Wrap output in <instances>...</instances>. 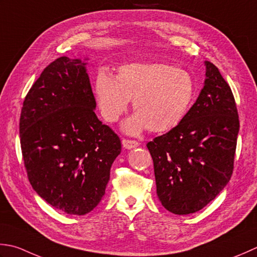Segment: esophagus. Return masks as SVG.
Returning <instances> with one entry per match:
<instances>
[{
    "mask_svg": "<svg viewBox=\"0 0 257 257\" xmlns=\"http://www.w3.org/2000/svg\"><path fill=\"white\" fill-rule=\"evenodd\" d=\"M122 146L125 149H133L139 146V143L136 142V140H130V139H122Z\"/></svg>",
    "mask_w": 257,
    "mask_h": 257,
    "instance_id": "esophagus-1",
    "label": "esophagus"
}]
</instances>
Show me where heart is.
<instances>
[{"mask_svg":"<svg viewBox=\"0 0 257 257\" xmlns=\"http://www.w3.org/2000/svg\"><path fill=\"white\" fill-rule=\"evenodd\" d=\"M93 92L102 117L117 121L130 100L137 112L122 123L129 135L149 128L153 133L169 132L183 121L194 102L196 84L187 70L163 62L127 63L115 77L99 71Z\"/></svg>","mask_w":257,"mask_h":257,"instance_id":"heart-1","label":"heart"}]
</instances>
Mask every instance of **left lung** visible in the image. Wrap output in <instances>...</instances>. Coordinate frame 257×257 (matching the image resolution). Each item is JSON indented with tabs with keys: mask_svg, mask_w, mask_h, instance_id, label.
Returning a JSON list of instances; mask_svg holds the SVG:
<instances>
[{
	"mask_svg": "<svg viewBox=\"0 0 257 257\" xmlns=\"http://www.w3.org/2000/svg\"><path fill=\"white\" fill-rule=\"evenodd\" d=\"M205 65L204 88L185 119L147 144L158 198L177 215L204 208L233 174L239 132L237 108L219 70L209 61Z\"/></svg>",
	"mask_w": 257,
	"mask_h": 257,
	"instance_id": "8db88e82",
	"label": "left lung"
}]
</instances>
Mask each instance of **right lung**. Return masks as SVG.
I'll list each match as a JSON object with an SVG mask.
<instances>
[{"label":"right lung","instance_id":"add662e5","mask_svg":"<svg viewBox=\"0 0 257 257\" xmlns=\"http://www.w3.org/2000/svg\"><path fill=\"white\" fill-rule=\"evenodd\" d=\"M88 59L61 57L30 89L20 118L30 184L40 197L70 215L97 206L121 143L94 113Z\"/></svg>","mask_w":257,"mask_h":257}]
</instances>
